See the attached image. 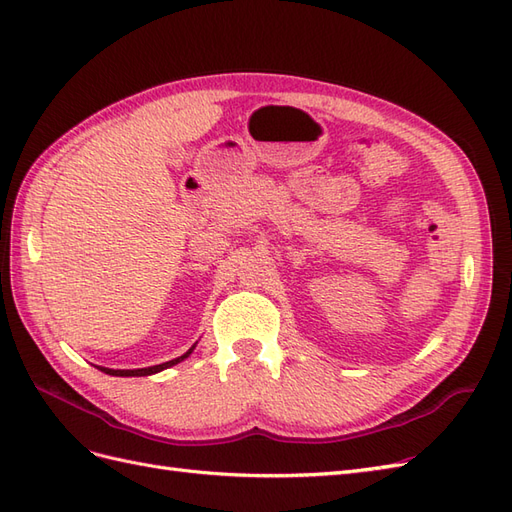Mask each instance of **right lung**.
<instances>
[{
  "instance_id": "right-lung-1",
  "label": "right lung",
  "mask_w": 512,
  "mask_h": 512,
  "mask_svg": "<svg viewBox=\"0 0 512 512\" xmlns=\"http://www.w3.org/2000/svg\"><path fill=\"white\" fill-rule=\"evenodd\" d=\"M192 350H194V348H190L183 356H179V359L166 361V363H162V365H153V367H143V369H106V367H100V369L104 371V374H108V376H151V374H158V371H162V369H166V367H173V365L181 363L183 359H188Z\"/></svg>"
}]
</instances>
